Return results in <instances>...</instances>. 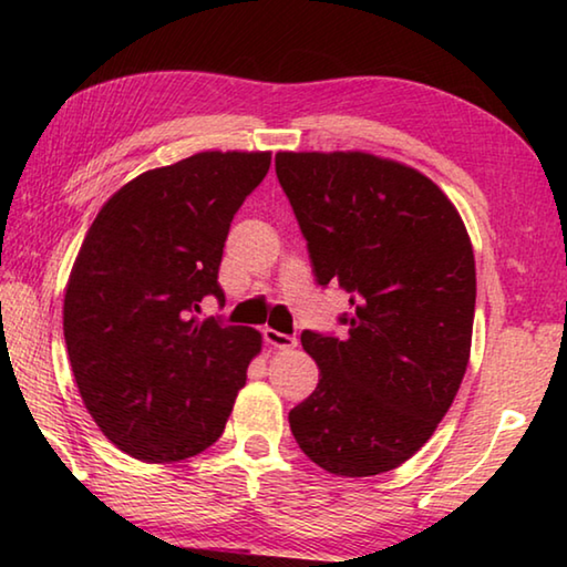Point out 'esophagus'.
I'll return each mask as SVG.
<instances>
[{"instance_id": "1", "label": "esophagus", "mask_w": 567, "mask_h": 567, "mask_svg": "<svg viewBox=\"0 0 567 567\" xmlns=\"http://www.w3.org/2000/svg\"><path fill=\"white\" fill-rule=\"evenodd\" d=\"M265 342L270 344V348L275 350H295L297 348V340L292 338V334H285V332H277L272 328H265Z\"/></svg>"}]
</instances>
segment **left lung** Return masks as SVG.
<instances>
[{"mask_svg":"<svg viewBox=\"0 0 567 567\" xmlns=\"http://www.w3.org/2000/svg\"><path fill=\"white\" fill-rule=\"evenodd\" d=\"M320 285L350 292L348 338L302 332L320 382L290 410L302 453L332 475L395 470L433 437L465 378L475 257L433 179L368 152H277Z\"/></svg>","mask_w":567,"mask_h":567,"instance_id":"obj_1","label":"left lung"}]
</instances>
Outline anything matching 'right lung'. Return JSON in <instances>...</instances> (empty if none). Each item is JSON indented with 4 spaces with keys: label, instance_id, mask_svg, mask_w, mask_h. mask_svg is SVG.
<instances>
[{
    "label": "right lung",
    "instance_id": "right-lung-1",
    "mask_svg": "<svg viewBox=\"0 0 567 567\" xmlns=\"http://www.w3.org/2000/svg\"><path fill=\"white\" fill-rule=\"evenodd\" d=\"M270 152H197L142 172L102 205L64 292V342L84 408L142 463H177L223 435L262 334L199 320L229 223Z\"/></svg>",
    "mask_w": 567,
    "mask_h": 567
}]
</instances>
